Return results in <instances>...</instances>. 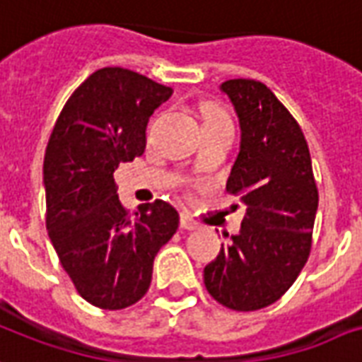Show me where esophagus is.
<instances>
[{"mask_svg":"<svg viewBox=\"0 0 362 362\" xmlns=\"http://www.w3.org/2000/svg\"><path fill=\"white\" fill-rule=\"evenodd\" d=\"M180 228H184V230L187 231H193V230H197L199 228V222H195L187 212H182L180 214Z\"/></svg>","mask_w":362,"mask_h":362,"instance_id":"34e87169","label":"esophagus"}]
</instances>
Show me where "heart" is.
<instances>
[{
  "label": "heart",
  "mask_w": 362,
  "mask_h": 362,
  "mask_svg": "<svg viewBox=\"0 0 362 362\" xmlns=\"http://www.w3.org/2000/svg\"><path fill=\"white\" fill-rule=\"evenodd\" d=\"M203 115H205V121L228 119V115H226L220 107L214 106V104H206V106L203 107Z\"/></svg>",
  "instance_id": "b5f03b06"
}]
</instances>
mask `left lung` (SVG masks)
<instances>
[{
    "instance_id": "8db88e82",
    "label": "left lung",
    "mask_w": 362,
    "mask_h": 362,
    "mask_svg": "<svg viewBox=\"0 0 362 362\" xmlns=\"http://www.w3.org/2000/svg\"><path fill=\"white\" fill-rule=\"evenodd\" d=\"M241 125V150L226 189L247 205L239 235L205 267V286L233 311H256L292 286L311 252L317 192L298 121L266 85L222 83Z\"/></svg>"
}]
</instances>
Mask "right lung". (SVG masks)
<instances>
[{"mask_svg": "<svg viewBox=\"0 0 362 362\" xmlns=\"http://www.w3.org/2000/svg\"><path fill=\"white\" fill-rule=\"evenodd\" d=\"M170 87L125 68H102L77 87L52 127L43 161L49 237L76 291L100 310L144 296L178 212L157 199L129 212L114 173L140 157L151 114Z\"/></svg>", "mask_w": 362, "mask_h": 362, "instance_id": "right-lung-1", "label": "right lung"}]
</instances>
